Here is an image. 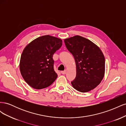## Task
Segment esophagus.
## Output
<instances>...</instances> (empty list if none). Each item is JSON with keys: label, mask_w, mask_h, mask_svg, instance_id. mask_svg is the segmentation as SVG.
<instances>
[{"label": "esophagus", "mask_w": 126, "mask_h": 126, "mask_svg": "<svg viewBox=\"0 0 126 126\" xmlns=\"http://www.w3.org/2000/svg\"><path fill=\"white\" fill-rule=\"evenodd\" d=\"M67 72V70H64V71H62L61 72V73H62L63 75H65Z\"/></svg>", "instance_id": "esophagus-1"}]
</instances>
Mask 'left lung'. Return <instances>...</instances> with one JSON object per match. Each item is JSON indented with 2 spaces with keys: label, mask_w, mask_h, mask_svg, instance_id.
<instances>
[{
  "label": "left lung",
  "mask_w": 126,
  "mask_h": 126,
  "mask_svg": "<svg viewBox=\"0 0 126 126\" xmlns=\"http://www.w3.org/2000/svg\"><path fill=\"white\" fill-rule=\"evenodd\" d=\"M67 49L73 55L76 64V76L71 82L81 93L94 89L104 78L105 59L101 50L92 41L80 36L64 40Z\"/></svg>",
  "instance_id": "8db88e82"
}]
</instances>
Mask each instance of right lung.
I'll use <instances>...</instances> for the list:
<instances>
[{
  "label": "right lung",
  "mask_w": 126,
  "mask_h": 126,
  "mask_svg": "<svg viewBox=\"0 0 126 126\" xmlns=\"http://www.w3.org/2000/svg\"><path fill=\"white\" fill-rule=\"evenodd\" d=\"M62 40L45 35L32 41L24 49L20 70L25 81L34 89L45 88L58 77L54 68L53 55L62 47Z\"/></svg>",
  "instance_id": "right-lung-1"
}]
</instances>
